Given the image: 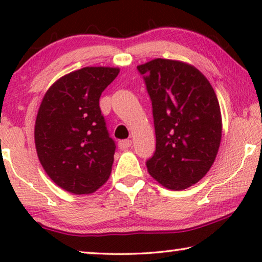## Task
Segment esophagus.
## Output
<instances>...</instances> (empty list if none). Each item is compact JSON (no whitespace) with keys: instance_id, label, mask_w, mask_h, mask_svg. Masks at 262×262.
Masks as SVG:
<instances>
[{"instance_id":"34e87169","label":"esophagus","mask_w":262,"mask_h":262,"mask_svg":"<svg viewBox=\"0 0 262 262\" xmlns=\"http://www.w3.org/2000/svg\"><path fill=\"white\" fill-rule=\"evenodd\" d=\"M131 141L130 139H124V141H119V143H118V146H119V149L121 150H126L131 146Z\"/></svg>"}]
</instances>
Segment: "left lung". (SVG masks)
Returning a JSON list of instances; mask_svg holds the SVG:
<instances>
[{
	"label": "left lung",
	"instance_id": "obj_1",
	"mask_svg": "<svg viewBox=\"0 0 262 262\" xmlns=\"http://www.w3.org/2000/svg\"><path fill=\"white\" fill-rule=\"evenodd\" d=\"M151 98L156 151L148 173L174 191L207 174L222 139V114L209 80L192 64L155 58L138 66Z\"/></svg>",
	"mask_w": 262,
	"mask_h": 262
}]
</instances>
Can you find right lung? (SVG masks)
<instances>
[{
  "label": "right lung",
  "instance_id": "obj_1",
  "mask_svg": "<svg viewBox=\"0 0 262 262\" xmlns=\"http://www.w3.org/2000/svg\"><path fill=\"white\" fill-rule=\"evenodd\" d=\"M119 68L85 67L59 77L45 93L34 143L45 173L64 191L91 194L108 180L114 160L99 99Z\"/></svg>",
  "mask_w": 262,
  "mask_h": 262
}]
</instances>
